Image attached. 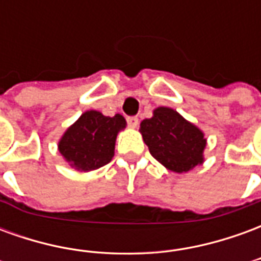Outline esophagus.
Here are the masks:
<instances>
[{
	"label": "esophagus",
	"instance_id": "esophagus-1",
	"mask_svg": "<svg viewBox=\"0 0 261 261\" xmlns=\"http://www.w3.org/2000/svg\"><path fill=\"white\" fill-rule=\"evenodd\" d=\"M127 123H128V125H130V127L136 128L137 124H138V119H137V117H134V116H133V117H127Z\"/></svg>",
	"mask_w": 261,
	"mask_h": 261
}]
</instances>
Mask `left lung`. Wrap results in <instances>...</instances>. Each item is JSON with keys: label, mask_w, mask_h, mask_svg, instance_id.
<instances>
[{"label": "left lung", "mask_w": 261, "mask_h": 261, "mask_svg": "<svg viewBox=\"0 0 261 261\" xmlns=\"http://www.w3.org/2000/svg\"><path fill=\"white\" fill-rule=\"evenodd\" d=\"M140 133L151 155L166 169L183 173L204 162L207 138L175 109H155L151 119L141 121Z\"/></svg>", "instance_id": "obj_1"}]
</instances>
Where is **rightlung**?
I'll return each instance as SVG.
<instances>
[{
	"instance_id": "1",
	"label": "right lung",
	"mask_w": 261,
	"mask_h": 261,
	"mask_svg": "<svg viewBox=\"0 0 261 261\" xmlns=\"http://www.w3.org/2000/svg\"><path fill=\"white\" fill-rule=\"evenodd\" d=\"M125 125L121 114L109 117L97 110H88L61 136L59 152L74 169L81 172L99 169L114 156L116 138Z\"/></svg>"
}]
</instances>
